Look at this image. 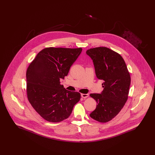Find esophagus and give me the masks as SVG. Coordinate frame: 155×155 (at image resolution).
I'll use <instances>...</instances> for the list:
<instances>
[{"mask_svg":"<svg viewBox=\"0 0 155 155\" xmlns=\"http://www.w3.org/2000/svg\"><path fill=\"white\" fill-rule=\"evenodd\" d=\"M81 95L82 96V97H83V98H87V97H88L89 94H81Z\"/></svg>","mask_w":155,"mask_h":155,"instance_id":"1","label":"esophagus"}]
</instances>
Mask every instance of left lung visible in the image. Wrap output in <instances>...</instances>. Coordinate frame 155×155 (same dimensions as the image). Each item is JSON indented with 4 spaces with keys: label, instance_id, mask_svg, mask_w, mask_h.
I'll return each instance as SVG.
<instances>
[{
    "label": "left lung",
    "instance_id": "8db88e82",
    "mask_svg": "<svg viewBox=\"0 0 155 155\" xmlns=\"http://www.w3.org/2000/svg\"><path fill=\"white\" fill-rule=\"evenodd\" d=\"M86 53L93 61L96 77L103 81V91L90 94L97 105L89 116L99 122L106 123L117 116L127 102L130 75L124 59L117 52L98 47L87 50Z\"/></svg>",
    "mask_w": 155,
    "mask_h": 155
}]
</instances>
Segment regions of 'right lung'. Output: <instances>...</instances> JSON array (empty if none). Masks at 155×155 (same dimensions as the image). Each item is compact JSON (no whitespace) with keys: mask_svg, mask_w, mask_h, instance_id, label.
Listing matches in <instances>:
<instances>
[{"mask_svg":"<svg viewBox=\"0 0 155 155\" xmlns=\"http://www.w3.org/2000/svg\"><path fill=\"white\" fill-rule=\"evenodd\" d=\"M82 48H46L39 52L26 73L28 101L45 120L58 123L68 118L81 94L66 90L64 79L78 58Z\"/></svg>","mask_w":155,"mask_h":155,"instance_id":"right-lung-1","label":"right lung"}]
</instances>
